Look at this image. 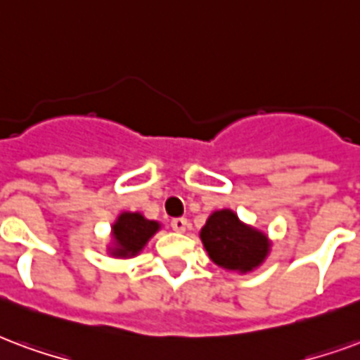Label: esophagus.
Returning a JSON list of instances; mask_svg holds the SVG:
<instances>
[{
    "mask_svg": "<svg viewBox=\"0 0 360 360\" xmlns=\"http://www.w3.org/2000/svg\"><path fill=\"white\" fill-rule=\"evenodd\" d=\"M188 227V221L185 217H175L172 219V229L173 231H177V233H185Z\"/></svg>",
    "mask_w": 360,
    "mask_h": 360,
    "instance_id": "1",
    "label": "esophagus"
}]
</instances>
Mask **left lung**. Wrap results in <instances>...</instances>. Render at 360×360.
<instances>
[{"label":"left lung","instance_id":"8db88e82","mask_svg":"<svg viewBox=\"0 0 360 360\" xmlns=\"http://www.w3.org/2000/svg\"><path fill=\"white\" fill-rule=\"evenodd\" d=\"M200 238L214 263L240 273L257 267L269 254L267 236L246 227L231 210L210 215L200 231Z\"/></svg>","mask_w":360,"mask_h":360}]
</instances>
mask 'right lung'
<instances>
[{
	"label": "right lung",
	"mask_w": 360,
	"mask_h": 360,
	"mask_svg": "<svg viewBox=\"0 0 360 360\" xmlns=\"http://www.w3.org/2000/svg\"><path fill=\"white\" fill-rule=\"evenodd\" d=\"M158 229L160 225L156 221L145 219L141 214H129V212L122 214L112 227V236L116 240L112 254L118 257H129V255L139 254L148 238Z\"/></svg>",
	"instance_id": "right-lung-1"
}]
</instances>
